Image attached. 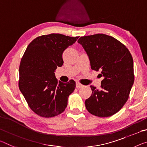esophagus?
<instances>
[{
	"label": "esophagus",
	"mask_w": 147,
	"mask_h": 147,
	"mask_svg": "<svg viewBox=\"0 0 147 147\" xmlns=\"http://www.w3.org/2000/svg\"><path fill=\"white\" fill-rule=\"evenodd\" d=\"M76 88H82V87H84V85H82V84H81L80 83H79V82H76Z\"/></svg>",
	"instance_id": "obj_1"
}]
</instances>
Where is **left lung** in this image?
<instances>
[{
  "instance_id": "left-lung-1",
  "label": "left lung",
  "mask_w": 147,
  "mask_h": 147,
  "mask_svg": "<svg viewBox=\"0 0 147 147\" xmlns=\"http://www.w3.org/2000/svg\"><path fill=\"white\" fill-rule=\"evenodd\" d=\"M82 46L91 68L101 71V89L90 86L92 95L85 101L88 111L98 117H109L118 113L126 103L134 82V61L128 49L111 36L104 34L82 36Z\"/></svg>"
}]
</instances>
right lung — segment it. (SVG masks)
I'll use <instances>...</instances> for the list:
<instances>
[{
  "mask_svg": "<svg viewBox=\"0 0 147 147\" xmlns=\"http://www.w3.org/2000/svg\"><path fill=\"white\" fill-rule=\"evenodd\" d=\"M78 38L52 33L36 37L28 45L20 65L19 88L37 115L54 117L66 109L76 83L58 82L54 71L63 64L65 50Z\"/></svg>",
  "mask_w": 147,
  "mask_h": 147,
  "instance_id": "obj_1",
  "label": "right lung"
}]
</instances>
